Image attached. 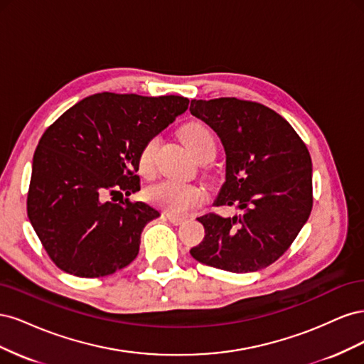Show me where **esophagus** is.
<instances>
[{
	"label": "esophagus",
	"instance_id": "obj_1",
	"mask_svg": "<svg viewBox=\"0 0 364 364\" xmlns=\"http://www.w3.org/2000/svg\"><path fill=\"white\" fill-rule=\"evenodd\" d=\"M167 218H168V222L171 223V225H182L183 222H185V218L183 217H176V215H170V214H167Z\"/></svg>",
	"mask_w": 364,
	"mask_h": 364
}]
</instances>
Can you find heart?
Instances as JSON below:
<instances>
[{
    "label": "heart",
    "mask_w": 364,
    "mask_h": 364,
    "mask_svg": "<svg viewBox=\"0 0 364 364\" xmlns=\"http://www.w3.org/2000/svg\"><path fill=\"white\" fill-rule=\"evenodd\" d=\"M183 144L196 156L206 146L214 144V136L205 124L190 123L181 130ZM159 146V138L155 136L146 142L139 155V168L142 173H150L155 162V155ZM150 203L161 208L170 215H183L191 208L202 202V191L193 183L181 181H162L147 190Z\"/></svg>",
    "instance_id": "1"
}]
</instances>
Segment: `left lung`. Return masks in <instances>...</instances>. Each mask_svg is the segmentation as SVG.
I'll return each instance as SVG.
<instances>
[{
  "instance_id": "obj_1",
  "label": "left lung",
  "mask_w": 364,
  "mask_h": 364,
  "mask_svg": "<svg viewBox=\"0 0 364 364\" xmlns=\"http://www.w3.org/2000/svg\"><path fill=\"white\" fill-rule=\"evenodd\" d=\"M190 112L211 126L226 153L225 182L214 205L240 214H206L191 257L234 273L270 266L290 247L313 208V164L287 119L238 98L191 100Z\"/></svg>"
}]
</instances>
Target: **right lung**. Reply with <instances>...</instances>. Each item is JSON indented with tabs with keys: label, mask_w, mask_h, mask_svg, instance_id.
Here are the masks:
<instances>
[{
	"label": "right lung",
	"mask_w": 364,
	"mask_h": 364,
	"mask_svg": "<svg viewBox=\"0 0 364 364\" xmlns=\"http://www.w3.org/2000/svg\"><path fill=\"white\" fill-rule=\"evenodd\" d=\"M188 103L181 95L94 94L46 130L33 156L27 213L59 269L98 278L136 258L142 229L161 214L146 202L107 197L139 191L142 147Z\"/></svg>",
	"instance_id": "obj_1"
}]
</instances>
